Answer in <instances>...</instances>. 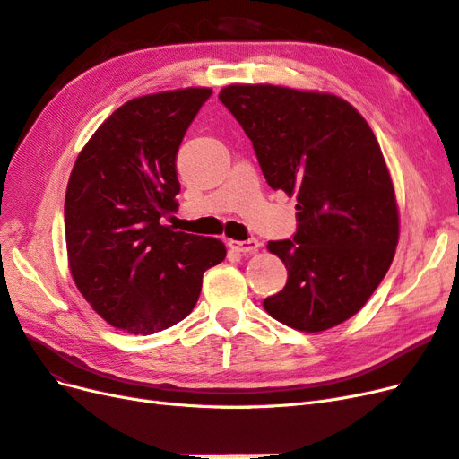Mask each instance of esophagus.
<instances>
[{
    "label": "esophagus",
    "instance_id": "esophagus-1",
    "mask_svg": "<svg viewBox=\"0 0 459 459\" xmlns=\"http://www.w3.org/2000/svg\"><path fill=\"white\" fill-rule=\"evenodd\" d=\"M229 247L230 249H234V251H238V254H255V251L261 247V244H259V240H255V238H249V240H230L229 242Z\"/></svg>",
    "mask_w": 459,
    "mask_h": 459
}]
</instances>
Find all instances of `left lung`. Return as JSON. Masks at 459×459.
<instances>
[{"instance_id": "8db88e82", "label": "left lung", "mask_w": 459, "mask_h": 459, "mask_svg": "<svg viewBox=\"0 0 459 459\" xmlns=\"http://www.w3.org/2000/svg\"><path fill=\"white\" fill-rule=\"evenodd\" d=\"M219 100L254 144L269 186L298 198L293 238L267 244L288 282L264 310L301 332L337 326L369 299L398 244L394 188L374 131L330 93L229 85Z\"/></svg>"}]
</instances>
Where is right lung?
Segmentation results:
<instances>
[{
	"instance_id": "right-lung-1",
	"label": "right lung",
	"mask_w": 459,
	"mask_h": 459,
	"mask_svg": "<svg viewBox=\"0 0 459 459\" xmlns=\"http://www.w3.org/2000/svg\"><path fill=\"white\" fill-rule=\"evenodd\" d=\"M212 90L144 95L114 110L83 146L65 198L74 282L110 326L151 335L186 318L225 244L161 223L177 210L175 156Z\"/></svg>"
}]
</instances>
